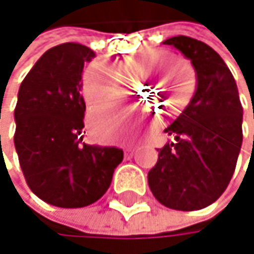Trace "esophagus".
I'll return each mask as SVG.
<instances>
[{
  "mask_svg": "<svg viewBox=\"0 0 254 254\" xmlns=\"http://www.w3.org/2000/svg\"><path fill=\"white\" fill-rule=\"evenodd\" d=\"M123 150H125L126 158H132V155H134V152H135V147H134V146H126Z\"/></svg>",
  "mask_w": 254,
  "mask_h": 254,
  "instance_id": "esophagus-1",
  "label": "esophagus"
}]
</instances>
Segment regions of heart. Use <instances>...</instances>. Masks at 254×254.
Listing matches in <instances>:
<instances>
[{
  "label": "heart",
  "mask_w": 254,
  "mask_h": 254,
  "mask_svg": "<svg viewBox=\"0 0 254 254\" xmlns=\"http://www.w3.org/2000/svg\"><path fill=\"white\" fill-rule=\"evenodd\" d=\"M173 59V54L170 51L164 49H153L135 54L125 62L123 69L128 72H143L149 69L153 64L167 62ZM176 67H172L156 85V92L159 93H173L175 105L181 107L188 102L191 98L194 88H195V73L191 69L190 64L184 62H175ZM169 64H164V67ZM153 72V70H150ZM81 93L84 101L88 105H101L111 101H116L120 96L119 90V79L117 76L102 63H92L90 64L81 78ZM110 108L102 107L96 108L90 113V126L98 134H101L105 138H113L116 132V125L108 116ZM131 111L125 113V116H129Z\"/></svg>",
  "instance_id": "obj_1"
}]
</instances>
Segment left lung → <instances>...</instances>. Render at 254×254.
I'll return each mask as SVG.
<instances>
[{"label":"left lung","mask_w":254,"mask_h":254,"mask_svg":"<svg viewBox=\"0 0 254 254\" xmlns=\"http://www.w3.org/2000/svg\"><path fill=\"white\" fill-rule=\"evenodd\" d=\"M164 43L191 60L197 90L190 105L164 129L176 141L159 149L147 182L161 205L197 211L214 203L233 176L243 144V105L233 75L211 46L187 36Z\"/></svg>","instance_id":"left-lung-1"}]
</instances>
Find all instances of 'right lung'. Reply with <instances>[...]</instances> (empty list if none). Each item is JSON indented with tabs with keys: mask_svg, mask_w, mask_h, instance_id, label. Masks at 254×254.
<instances>
[{
	"mask_svg": "<svg viewBox=\"0 0 254 254\" xmlns=\"http://www.w3.org/2000/svg\"><path fill=\"white\" fill-rule=\"evenodd\" d=\"M95 52L79 43L48 49L24 78L14 108V147L30 190L59 208H84L107 192L123 159L117 147L82 143L84 63Z\"/></svg>",
	"mask_w": 254,
	"mask_h": 254,
	"instance_id": "right-lung-1",
	"label": "right lung"
}]
</instances>
